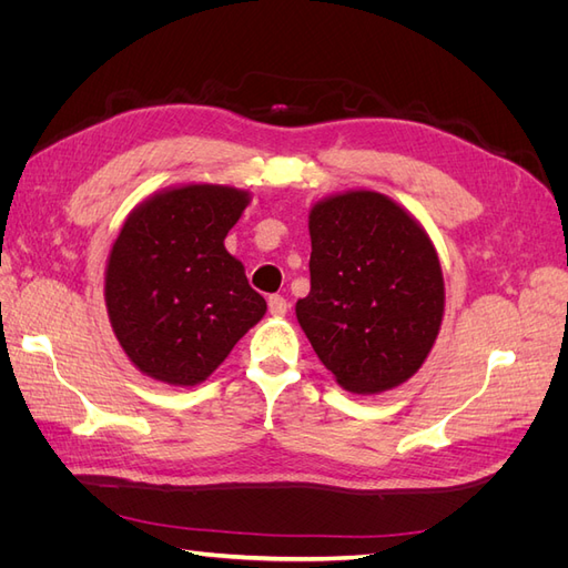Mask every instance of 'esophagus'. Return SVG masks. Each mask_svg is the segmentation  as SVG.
Wrapping results in <instances>:
<instances>
[{"label": "esophagus", "mask_w": 568, "mask_h": 568, "mask_svg": "<svg viewBox=\"0 0 568 568\" xmlns=\"http://www.w3.org/2000/svg\"><path fill=\"white\" fill-rule=\"evenodd\" d=\"M267 307H270V315L272 317H284L288 313V303L282 296H270L267 298Z\"/></svg>", "instance_id": "esophagus-1"}]
</instances>
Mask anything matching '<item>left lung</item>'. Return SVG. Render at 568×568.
I'll return each mask as SVG.
<instances>
[{"label": "left lung", "instance_id": "obj_1", "mask_svg": "<svg viewBox=\"0 0 568 568\" xmlns=\"http://www.w3.org/2000/svg\"><path fill=\"white\" fill-rule=\"evenodd\" d=\"M311 294L296 317L343 390L374 395L412 379L445 311L436 246L390 196L348 189L313 203Z\"/></svg>", "mask_w": 568, "mask_h": 568}]
</instances>
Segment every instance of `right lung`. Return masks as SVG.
I'll return each instance as SVG.
<instances>
[{"label": "right lung", "instance_id": "add662e5", "mask_svg": "<svg viewBox=\"0 0 568 568\" xmlns=\"http://www.w3.org/2000/svg\"><path fill=\"white\" fill-rule=\"evenodd\" d=\"M251 199L227 184L165 186L120 227L104 274L109 322L130 363L153 382H205L267 313L225 248Z\"/></svg>", "mask_w": 568, "mask_h": 568}]
</instances>
